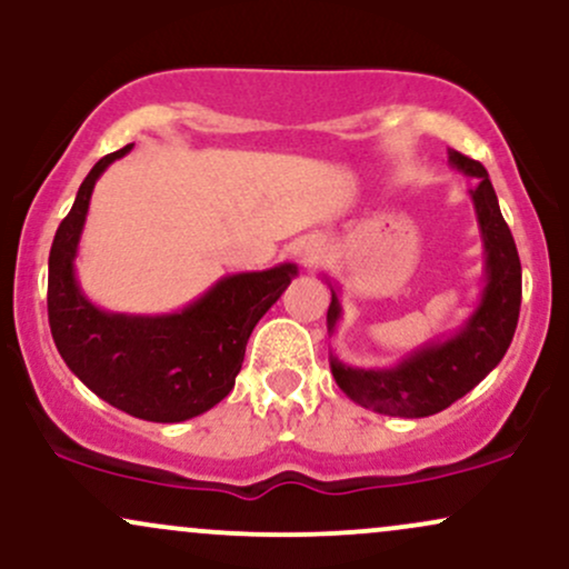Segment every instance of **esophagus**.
<instances>
[{
    "label": "esophagus",
    "mask_w": 569,
    "mask_h": 569,
    "mask_svg": "<svg viewBox=\"0 0 569 569\" xmlns=\"http://www.w3.org/2000/svg\"><path fill=\"white\" fill-rule=\"evenodd\" d=\"M323 253V240L321 238H307L297 246V257L302 264H312Z\"/></svg>",
    "instance_id": "34e87169"
}]
</instances>
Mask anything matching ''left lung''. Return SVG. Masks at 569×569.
Instances as JSON below:
<instances>
[{"mask_svg":"<svg viewBox=\"0 0 569 569\" xmlns=\"http://www.w3.org/2000/svg\"><path fill=\"white\" fill-rule=\"evenodd\" d=\"M449 162L457 171L476 179L471 200L485 243V291L468 321L452 337L426 342L396 367H350L331 352V375L339 390L363 409L380 415L430 417L452 407L457 398L473 390L498 367L519 323L521 262L487 168L455 149H449ZM339 318H342L339 289L331 286V305L326 312L329 335H335Z\"/></svg>","mask_w":569,"mask_h":569,"instance_id":"obj_1","label":"left lung"}]
</instances>
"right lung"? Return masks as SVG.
Returning <instances> with one entry per match:
<instances>
[{
    "mask_svg": "<svg viewBox=\"0 0 569 569\" xmlns=\"http://www.w3.org/2000/svg\"><path fill=\"white\" fill-rule=\"evenodd\" d=\"M130 149L133 143L90 168L58 227L48 262L50 331L67 367L98 398L139 420L184 422L217 407L234 388L253 326L289 289L297 264L224 276L184 310L168 316L96 307L77 280V246L98 176Z\"/></svg>",
    "mask_w": 569,
    "mask_h": 569,
    "instance_id": "obj_1",
    "label": "right lung"
}]
</instances>
